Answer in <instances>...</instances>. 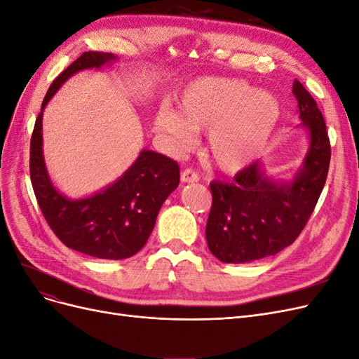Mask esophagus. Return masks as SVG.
<instances>
[{
  "instance_id": "34e87169",
  "label": "esophagus",
  "mask_w": 359,
  "mask_h": 359,
  "mask_svg": "<svg viewBox=\"0 0 359 359\" xmlns=\"http://www.w3.org/2000/svg\"><path fill=\"white\" fill-rule=\"evenodd\" d=\"M180 180H182L183 183H195V182L200 180V176H198V172L194 171L192 168H187V170L182 171Z\"/></svg>"
}]
</instances>
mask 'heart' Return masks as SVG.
<instances>
[{"label": "heart", "mask_w": 359, "mask_h": 359, "mask_svg": "<svg viewBox=\"0 0 359 359\" xmlns=\"http://www.w3.org/2000/svg\"><path fill=\"white\" fill-rule=\"evenodd\" d=\"M281 118V103L243 79L201 78L183 90L177 111L161 108L155 128L175 151H184L194 133L207 135V155L224 172L248 167Z\"/></svg>", "instance_id": "heart-1"}]
</instances>
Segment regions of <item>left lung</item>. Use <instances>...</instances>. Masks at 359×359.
<instances>
[{"instance_id": "obj_1", "label": "left lung", "mask_w": 359, "mask_h": 359, "mask_svg": "<svg viewBox=\"0 0 359 359\" xmlns=\"http://www.w3.org/2000/svg\"><path fill=\"white\" fill-rule=\"evenodd\" d=\"M293 95L309 149L293 180H273L259 161L231 183L211 182L213 204L207 220L208 250L224 263H248L291 245L306 226L327 180L330 139L316 102L297 79Z\"/></svg>"}]
</instances>
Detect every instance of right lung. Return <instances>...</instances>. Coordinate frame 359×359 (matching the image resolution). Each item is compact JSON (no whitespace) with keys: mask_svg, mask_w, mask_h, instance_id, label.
Instances as JSON below:
<instances>
[{"mask_svg":"<svg viewBox=\"0 0 359 359\" xmlns=\"http://www.w3.org/2000/svg\"><path fill=\"white\" fill-rule=\"evenodd\" d=\"M115 60L112 53L86 51L53 81L35 121L29 158L32 188L51 231L66 247L108 260L135 256L148 241L159 208L179 187V165L163 154L143 149L131 167L109 187L71 200L55 188L48 176L43 154V111L74 74L99 69Z\"/></svg>","mask_w":359,"mask_h":359,"instance_id":"1","label":"right lung"}]
</instances>
